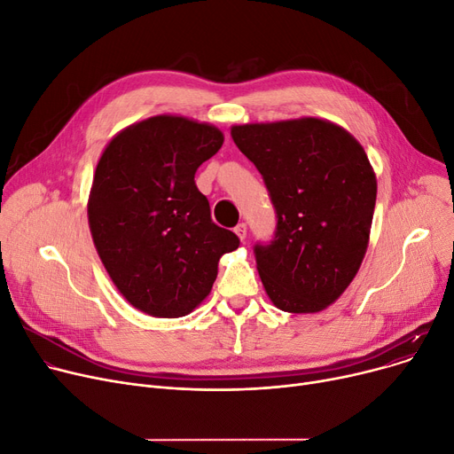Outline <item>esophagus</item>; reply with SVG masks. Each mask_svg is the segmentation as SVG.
<instances>
[{
  "mask_svg": "<svg viewBox=\"0 0 454 454\" xmlns=\"http://www.w3.org/2000/svg\"><path fill=\"white\" fill-rule=\"evenodd\" d=\"M233 231H235L237 235H239V239H241V241H245V239H247V224H245V223H239V224H237V226L233 228Z\"/></svg>",
  "mask_w": 454,
  "mask_h": 454,
  "instance_id": "34e87169",
  "label": "esophagus"
}]
</instances>
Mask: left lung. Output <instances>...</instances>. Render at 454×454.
Segmentation results:
<instances>
[{
    "instance_id": "1",
    "label": "left lung",
    "mask_w": 454,
    "mask_h": 454,
    "mask_svg": "<svg viewBox=\"0 0 454 454\" xmlns=\"http://www.w3.org/2000/svg\"><path fill=\"white\" fill-rule=\"evenodd\" d=\"M276 209L270 243L254 247L272 303L318 313L348 289L364 259L377 180L348 130L317 117L231 127Z\"/></svg>"
}]
</instances>
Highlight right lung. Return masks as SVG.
<instances>
[{
  "instance_id": "add662e5",
  "label": "right lung",
  "mask_w": 454,
  "mask_h": 454,
  "mask_svg": "<svg viewBox=\"0 0 454 454\" xmlns=\"http://www.w3.org/2000/svg\"><path fill=\"white\" fill-rule=\"evenodd\" d=\"M223 132L154 115L119 132L99 158L88 200L93 245L117 291L156 318L189 315L209 294L239 237L211 221L195 184Z\"/></svg>"
}]
</instances>
